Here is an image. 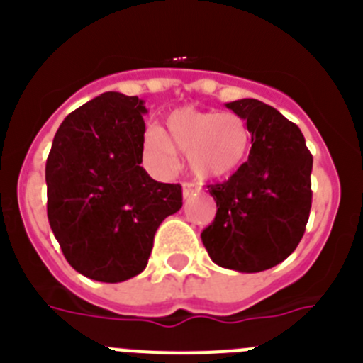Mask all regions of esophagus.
Listing matches in <instances>:
<instances>
[{"label":"esophagus","mask_w":363,"mask_h":363,"mask_svg":"<svg viewBox=\"0 0 363 363\" xmlns=\"http://www.w3.org/2000/svg\"><path fill=\"white\" fill-rule=\"evenodd\" d=\"M198 191H200V189H198L194 184H184V198H185V200L191 196L192 192H198Z\"/></svg>","instance_id":"1"}]
</instances>
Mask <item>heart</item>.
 Returning <instances> with one entry per match:
<instances>
[{
    "label": "heart",
    "instance_id": "obj_1",
    "mask_svg": "<svg viewBox=\"0 0 363 363\" xmlns=\"http://www.w3.org/2000/svg\"><path fill=\"white\" fill-rule=\"evenodd\" d=\"M251 150V129L233 112L198 111L192 107L171 112L165 133L149 127L143 134V158L158 174L171 172L176 152L185 154L192 174L218 179L238 171Z\"/></svg>",
    "mask_w": 363,
    "mask_h": 363
}]
</instances>
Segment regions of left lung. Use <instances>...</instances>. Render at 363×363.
Instances as JSON below:
<instances>
[{
	"label": "left lung",
	"instance_id": "left-lung-1",
	"mask_svg": "<svg viewBox=\"0 0 363 363\" xmlns=\"http://www.w3.org/2000/svg\"><path fill=\"white\" fill-rule=\"evenodd\" d=\"M251 129V152L223 184L209 185L216 216L201 233L211 259L238 272L284 262L300 243L311 213L313 156L293 121L258 99L225 105Z\"/></svg>",
	"mask_w": 363,
	"mask_h": 363
}]
</instances>
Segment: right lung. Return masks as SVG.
Returning a JSON list of instances; mask_svg holds the SVG:
<instances>
[{"mask_svg":"<svg viewBox=\"0 0 363 363\" xmlns=\"http://www.w3.org/2000/svg\"><path fill=\"white\" fill-rule=\"evenodd\" d=\"M143 99L104 92L70 112L45 165L47 216L83 277L118 284L147 267L154 234L182 209V185L143 167Z\"/></svg>","mask_w":363,"mask_h":363,"instance_id":"right-lung-1","label":"right lung"}]
</instances>
